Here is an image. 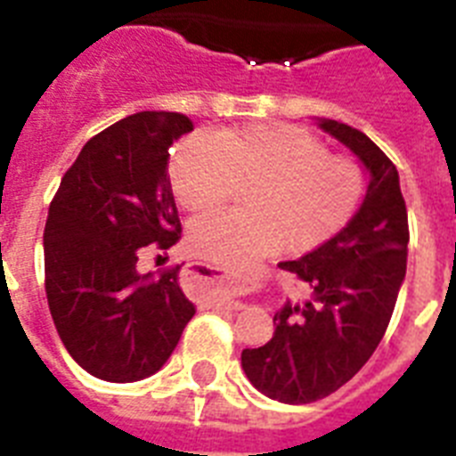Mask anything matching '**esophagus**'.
I'll use <instances>...</instances> for the list:
<instances>
[{
    "label": "esophagus",
    "mask_w": 456,
    "mask_h": 456,
    "mask_svg": "<svg viewBox=\"0 0 456 456\" xmlns=\"http://www.w3.org/2000/svg\"><path fill=\"white\" fill-rule=\"evenodd\" d=\"M199 267H206V265H199ZM213 270V267H210ZM232 277H227V274H220V272H210V277H203V274H193V281H199V284H224V281H229ZM208 305L210 307H229V310H241L243 303L241 300H232V298H220V296H213V298H208Z\"/></svg>",
    "instance_id": "1"
}]
</instances>
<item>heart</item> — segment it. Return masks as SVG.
<instances>
[{"instance_id": "obj_1", "label": "heart", "mask_w": 456, "mask_h": 456, "mask_svg": "<svg viewBox=\"0 0 456 456\" xmlns=\"http://www.w3.org/2000/svg\"><path fill=\"white\" fill-rule=\"evenodd\" d=\"M241 184V210H208L189 229L193 253L222 267H241L279 248H317L353 217L364 175L354 160L333 156L293 125L191 139L170 158L172 193L189 213L217 206Z\"/></svg>"}]
</instances>
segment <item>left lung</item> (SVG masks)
Segmentation results:
<instances>
[{
    "mask_svg": "<svg viewBox=\"0 0 456 456\" xmlns=\"http://www.w3.org/2000/svg\"><path fill=\"white\" fill-rule=\"evenodd\" d=\"M319 130L367 170L360 210L338 234L279 267L298 274L307 298L274 312V336L246 347L241 367L263 395L286 404L322 400L360 371L381 343L407 272V208L388 156L350 125L317 118Z\"/></svg>",
    "mask_w": 456,
    "mask_h": 456,
    "instance_id": "1",
    "label": "left lung"
}]
</instances>
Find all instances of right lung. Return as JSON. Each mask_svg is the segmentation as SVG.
I'll use <instances>...</instances> for the list:
<instances>
[{"instance_id":"obj_1","label":"right lung","mask_w":456,"mask_h":456,"mask_svg":"<svg viewBox=\"0 0 456 456\" xmlns=\"http://www.w3.org/2000/svg\"><path fill=\"white\" fill-rule=\"evenodd\" d=\"M191 130L184 113L170 110L118 120L82 146L49 206V312L70 357L102 381L156 374L196 314L179 286L182 265L137 270L139 248L179 241L167 158Z\"/></svg>"}]
</instances>
